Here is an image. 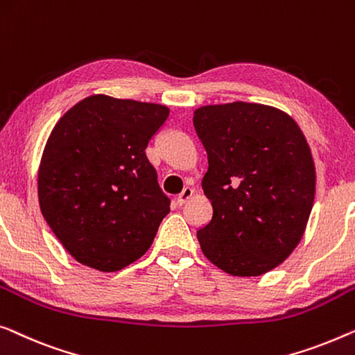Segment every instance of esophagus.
Returning a JSON list of instances; mask_svg holds the SVG:
<instances>
[{"label": "esophagus", "mask_w": 355, "mask_h": 355, "mask_svg": "<svg viewBox=\"0 0 355 355\" xmlns=\"http://www.w3.org/2000/svg\"><path fill=\"white\" fill-rule=\"evenodd\" d=\"M192 195H193V190H192V189H190V187H184L182 192L179 193L178 197H176V203L179 205V207H181V205L186 203L187 200H189L190 197H192Z\"/></svg>", "instance_id": "obj_1"}]
</instances>
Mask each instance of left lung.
<instances>
[{
  "label": "left lung",
  "mask_w": 355,
  "mask_h": 355,
  "mask_svg": "<svg viewBox=\"0 0 355 355\" xmlns=\"http://www.w3.org/2000/svg\"><path fill=\"white\" fill-rule=\"evenodd\" d=\"M193 128L208 155L202 187L213 207L197 230L203 254L230 275L266 274L300 243L314 205L306 137L284 112L248 102L200 107Z\"/></svg>",
  "instance_id": "1"
}]
</instances>
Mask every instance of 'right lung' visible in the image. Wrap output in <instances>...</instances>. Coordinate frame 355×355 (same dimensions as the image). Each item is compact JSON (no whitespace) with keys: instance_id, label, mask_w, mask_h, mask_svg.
Instances as JSON below:
<instances>
[{"instance_id":"add662e5","label":"right lung","mask_w":355,"mask_h":355,"mask_svg":"<svg viewBox=\"0 0 355 355\" xmlns=\"http://www.w3.org/2000/svg\"><path fill=\"white\" fill-rule=\"evenodd\" d=\"M168 116L165 105L96 94L54 126L38 171L40 208L78 263L115 272L150 248L169 198L146 148Z\"/></svg>"}]
</instances>
